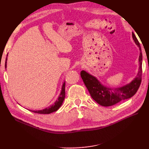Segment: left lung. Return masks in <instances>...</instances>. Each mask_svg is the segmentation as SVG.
<instances>
[{"mask_svg":"<svg viewBox=\"0 0 149 149\" xmlns=\"http://www.w3.org/2000/svg\"><path fill=\"white\" fill-rule=\"evenodd\" d=\"M132 37L135 43L139 49V67L137 76L129 84L122 87L111 88L104 86L97 77L91 75L85 70H82L80 73L81 77L91 97L98 104L103 107H110L122 100L130 99L137 93L140 86L142 75L143 56L139 42L138 41L137 37L133 33H132Z\"/></svg>","mask_w":149,"mask_h":149,"instance_id":"obj_1","label":"left lung"}]
</instances>
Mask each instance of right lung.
Returning <instances> with one entry per match:
<instances>
[{"instance_id":"1","label":"right lung","mask_w":149,"mask_h":149,"mask_svg":"<svg viewBox=\"0 0 149 149\" xmlns=\"http://www.w3.org/2000/svg\"><path fill=\"white\" fill-rule=\"evenodd\" d=\"M8 56V55H7ZM6 61H7V57L6 58V62H5V68H6ZM65 82L64 81L62 84V86L61 88V91H60V95L58 97L57 100L54 102V104H52L50 106V107H47L46 108H44L42 110H31V112H33L35 113H37V114H50V113L54 112L55 111L58 110V108L61 107L62 104V102L64 101L65 99Z\"/></svg>"}]
</instances>
